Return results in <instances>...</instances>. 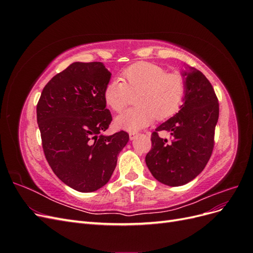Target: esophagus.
<instances>
[{
    "label": "esophagus",
    "instance_id": "34e87169",
    "mask_svg": "<svg viewBox=\"0 0 253 253\" xmlns=\"http://www.w3.org/2000/svg\"><path fill=\"white\" fill-rule=\"evenodd\" d=\"M128 136H129V139L131 140H134L136 137H137V133H134V132H131L128 134Z\"/></svg>",
    "mask_w": 253,
    "mask_h": 253
}]
</instances>
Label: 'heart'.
<instances>
[{
  "label": "heart",
  "instance_id": "1",
  "mask_svg": "<svg viewBox=\"0 0 253 253\" xmlns=\"http://www.w3.org/2000/svg\"><path fill=\"white\" fill-rule=\"evenodd\" d=\"M121 79H114L104 88L105 102L120 113L131 100V94L138 93L129 109L115 120L117 127L137 132L154 121L172 117L182 104L186 95V81L177 73H167L162 66L138 62L121 72Z\"/></svg>",
  "mask_w": 253,
  "mask_h": 253
}]
</instances>
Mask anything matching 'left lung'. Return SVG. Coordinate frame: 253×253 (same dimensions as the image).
I'll return each mask as SVG.
<instances>
[{
    "mask_svg": "<svg viewBox=\"0 0 253 253\" xmlns=\"http://www.w3.org/2000/svg\"><path fill=\"white\" fill-rule=\"evenodd\" d=\"M181 76L186 95L179 112L152 133V149L145 156L150 172L164 185H186L204 170L214 145V131L218 120V100L209 80L196 68L186 65ZM166 130L172 140L160 139Z\"/></svg>",
    "mask_w": 253,
    "mask_h": 253,
    "instance_id": "8db88e82",
    "label": "left lung"
}]
</instances>
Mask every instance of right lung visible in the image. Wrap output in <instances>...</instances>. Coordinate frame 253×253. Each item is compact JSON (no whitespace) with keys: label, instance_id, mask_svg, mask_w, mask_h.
<instances>
[{"label":"right lung","instance_id":"right-lung-1","mask_svg":"<svg viewBox=\"0 0 253 253\" xmlns=\"http://www.w3.org/2000/svg\"><path fill=\"white\" fill-rule=\"evenodd\" d=\"M111 76L101 62H74L49 80L37 105L45 157L58 178L79 192L110 180L129 138L124 131L103 134L112 121L104 99Z\"/></svg>","mask_w":253,"mask_h":253}]
</instances>
